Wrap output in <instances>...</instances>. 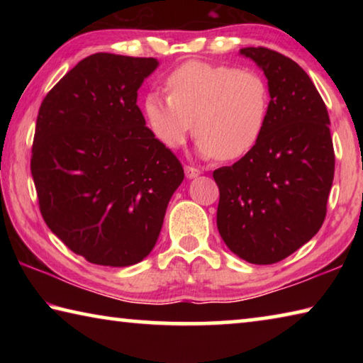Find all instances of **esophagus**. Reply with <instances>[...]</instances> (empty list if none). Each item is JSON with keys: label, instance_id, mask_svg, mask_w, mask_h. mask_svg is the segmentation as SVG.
I'll list each match as a JSON object with an SVG mask.
<instances>
[{"label": "esophagus", "instance_id": "esophagus-1", "mask_svg": "<svg viewBox=\"0 0 363 363\" xmlns=\"http://www.w3.org/2000/svg\"><path fill=\"white\" fill-rule=\"evenodd\" d=\"M184 173H186L187 179H192V177L200 176L201 171L199 168H194V167H186V168H184Z\"/></svg>", "mask_w": 363, "mask_h": 363}]
</instances>
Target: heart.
Masks as SVG:
<instances>
[{
  "mask_svg": "<svg viewBox=\"0 0 363 363\" xmlns=\"http://www.w3.org/2000/svg\"><path fill=\"white\" fill-rule=\"evenodd\" d=\"M168 96L149 93L144 116L167 149L181 147L194 130L205 158L238 160L255 149L267 123L270 94L256 70L190 60L167 78Z\"/></svg>",
  "mask_w": 363,
  "mask_h": 363,
  "instance_id": "1",
  "label": "heart"
}]
</instances>
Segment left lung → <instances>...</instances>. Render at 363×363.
<instances>
[{
  "label": "left lung",
  "instance_id": "8db88e82",
  "mask_svg": "<svg viewBox=\"0 0 363 363\" xmlns=\"http://www.w3.org/2000/svg\"><path fill=\"white\" fill-rule=\"evenodd\" d=\"M267 78L270 106L259 143L213 173L218 230L232 253L274 264L311 240L327 216L335 150L325 102L309 75L277 51L243 48Z\"/></svg>",
  "mask_w": 363,
  "mask_h": 363
}]
</instances>
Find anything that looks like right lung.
I'll return each instance as SVG.
<instances>
[{
  "instance_id": "add662e5",
  "label": "right lung",
  "mask_w": 363,
  "mask_h": 363,
  "mask_svg": "<svg viewBox=\"0 0 363 363\" xmlns=\"http://www.w3.org/2000/svg\"><path fill=\"white\" fill-rule=\"evenodd\" d=\"M157 67L153 57L93 54L49 91L36 118L30 168L41 216L99 266H133L150 253L184 179L138 107Z\"/></svg>"
}]
</instances>
